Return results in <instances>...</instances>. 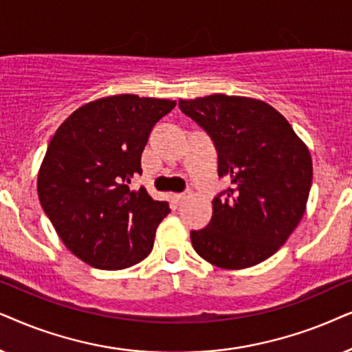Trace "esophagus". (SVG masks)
Listing matches in <instances>:
<instances>
[{"mask_svg": "<svg viewBox=\"0 0 352 352\" xmlns=\"http://www.w3.org/2000/svg\"><path fill=\"white\" fill-rule=\"evenodd\" d=\"M188 195H190V191H184V193H177V195H173V198H175L177 203H182V201L186 199V196H188Z\"/></svg>", "mask_w": 352, "mask_h": 352, "instance_id": "1", "label": "esophagus"}]
</instances>
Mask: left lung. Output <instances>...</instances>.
<instances>
[{
	"label": "left lung",
	"mask_w": 352,
	"mask_h": 352,
	"mask_svg": "<svg viewBox=\"0 0 352 352\" xmlns=\"http://www.w3.org/2000/svg\"><path fill=\"white\" fill-rule=\"evenodd\" d=\"M184 114L212 140L219 177L208 227L191 230L195 251L222 269H246L285 245L304 215L312 161L288 120L264 101L210 95L180 100Z\"/></svg>",
	"instance_id": "8db88e82"
}]
</instances>
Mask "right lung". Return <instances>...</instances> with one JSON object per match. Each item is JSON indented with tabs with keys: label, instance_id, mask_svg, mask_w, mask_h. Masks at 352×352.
<instances>
[{
	"label": "right lung",
	"instance_id": "obj_1",
	"mask_svg": "<svg viewBox=\"0 0 352 352\" xmlns=\"http://www.w3.org/2000/svg\"><path fill=\"white\" fill-rule=\"evenodd\" d=\"M177 102L117 95L70 114L51 140L38 173V198L67 250L96 269H127L153 250L170 212L132 180L154 125Z\"/></svg>",
	"mask_w": 352,
	"mask_h": 352
}]
</instances>
